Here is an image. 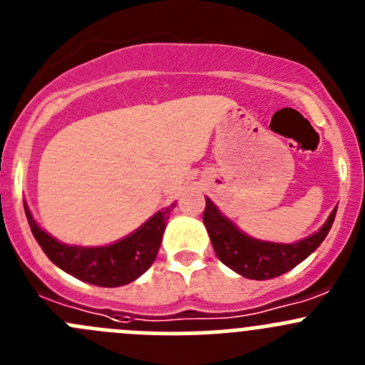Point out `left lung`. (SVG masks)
I'll return each mask as SVG.
<instances>
[{
    "label": "left lung",
    "instance_id": "1",
    "mask_svg": "<svg viewBox=\"0 0 365 365\" xmlns=\"http://www.w3.org/2000/svg\"><path fill=\"white\" fill-rule=\"evenodd\" d=\"M335 213L336 207L329 213L328 220L319 231L294 244H277L249 237L227 217H224L207 197L202 220L213 244L215 255L224 265L249 279H272L299 265L322 244L331 229Z\"/></svg>",
    "mask_w": 365,
    "mask_h": 365
}]
</instances>
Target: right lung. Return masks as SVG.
<instances>
[{"instance_id":"1","label":"right lung","mask_w":365,"mask_h":365,"mask_svg":"<svg viewBox=\"0 0 365 365\" xmlns=\"http://www.w3.org/2000/svg\"><path fill=\"white\" fill-rule=\"evenodd\" d=\"M175 204H170L168 207L152 215L143 225L121 240L102 247L62 244L34 220L26 202L24 213L29 218L34 238L58 269L96 287H121L138 279L155 262L170 211Z\"/></svg>"}]
</instances>
